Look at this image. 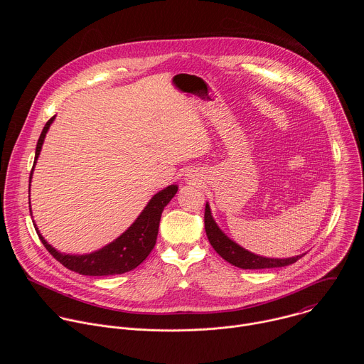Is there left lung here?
Returning <instances> with one entry per match:
<instances>
[{
    "label": "left lung",
    "mask_w": 364,
    "mask_h": 364,
    "mask_svg": "<svg viewBox=\"0 0 364 364\" xmlns=\"http://www.w3.org/2000/svg\"><path fill=\"white\" fill-rule=\"evenodd\" d=\"M204 229L207 239H209L213 249L228 261L229 264L242 268V269H268V268H281L288 267L291 264H295L302 255L292 256V257H265L255 255L245 247L239 246L236 242H233L230 237H228L218 223L215 222L210 205L205 203V210H204Z\"/></svg>",
    "instance_id": "obj_1"
}]
</instances>
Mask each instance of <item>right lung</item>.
<instances>
[{
	"mask_svg": "<svg viewBox=\"0 0 364 364\" xmlns=\"http://www.w3.org/2000/svg\"><path fill=\"white\" fill-rule=\"evenodd\" d=\"M55 118L56 117L50 118L47 121V124L44 125L40 134V138L36 146L34 166L40 155L46 134L51 122L55 121ZM33 170L30 174V181H31ZM177 190L178 187L176 184H171L164 190L159 191L157 194H154V197L148 201L145 209L141 212L136 220L128 228V230H125L119 237H117L109 245L103 246L102 249L95 250L92 253H86V255L62 253L47 243V240L38 232L36 223H34V228L44 247L68 269L75 271L80 275H89V277H107V275L125 274L128 271L135 269L139 264H142L145 261V257L149 255V252L154 249L155 242H157L161 213L164 210V207L176 196ZM28 194H30V190H28Z\"/></svg>",
	"mask_w": 364,
	"mask_h": 364,
	"instance_id": "right-lung-1",
	"label": "right lung"
}]
</instances>
